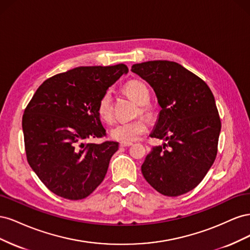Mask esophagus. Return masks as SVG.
Segmentation results:
<instances>
[{
  "instance_id": "34e87169",
  "label": "esophagus",
  "mask_w": 250,
  "mask_h": 250,
  "mask_svg": "<svg viewBox=\"0 0 250 250\" xmlns=\"http://www.w3.org/2000/svg\"><path fill=\"white\" fill-rule=\"evenodd\" d=\"M131 145H132V143H129V142H121L120 143L121 147H129Z\"/></svg>"
}]
</instances>
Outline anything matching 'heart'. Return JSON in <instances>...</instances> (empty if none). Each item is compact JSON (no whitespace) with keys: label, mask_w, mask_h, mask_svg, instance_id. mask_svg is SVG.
<instances>
[{"label":"heart","mask_w":250,"mask_h":250,"mask_svg":"<svg viewBox=\"0 0 250 250\" xmlns=\"http://www.w3.org/2000/svg\"><path fill=\"white\" fill-rule=\"evenodd\" d=\"M124 93L130 99L139 105V112L141 115L150 118L152 116V109L147 104L150 100V92L145 83L140 80H132L124 86ZM98 115L104 122L110 123L112 121L111 110V94L104 93L98 103ZM147 130V125L143 119H137L126 123H119L111 128L110 135L113 140L120 142L137 141L142 134Z\"/></svg>","instance_id":"1"}]
</instances>
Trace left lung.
Instances as JSON below:
<instances>
[{
  "mask_svg": "<svg viewBox=\"0 0 250 250\" xmlns=\"http://www.w3.org/2000/svg\"><path fill=\"white\" fill-rule=\"evenodd\" d=\"M131 71L153 88L162 108L150 137L167 142L146 156L143 175L165 196L186 194L201 183L217 155L221 121L214 95L177 62L153 60Z\"/></svg>",
  "mask_w": 250,
  "mask_h": 250,
  "instance_id": "8db88e82",
  "label": "left lung"
}]
</instances>
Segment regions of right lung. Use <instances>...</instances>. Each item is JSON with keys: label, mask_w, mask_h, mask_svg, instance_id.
Masks as SVG:
<instances>
[{"label": "right lung", "mask_w": 250, "mask_h": 250, "mask_svg": "<svg viewBox=\"0 0 250 250\" xmlns=\"http://www.w3.org/2000/svg\"><path fill=\"white\" fill-rule=\"evenodd\" d=\"M128 67L78 66L55 75L37 88L22 116L30 167L51 192L79 200L99 186L119 143H86L103 138L98 103Z\"/></svg>", "instance_id": "add662e5"}]
</instances>
